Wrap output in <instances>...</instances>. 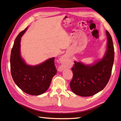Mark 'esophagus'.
<instances>
[{"label": "esophagus", "instance_id": "34e87169", "mask_svg": "<svg viewBox=\"0 0 121 121\" xmlns=\"http://www.w3.org/2000/svg\"><path fill=\"white\" fill-rule=\"evenodd\" d=\"M64 69V66H60V67H59V68H58V70H60V71H62L63 69Z\"/></svg>", "mask_w": 121, "mask_h": 121}]
</instances>
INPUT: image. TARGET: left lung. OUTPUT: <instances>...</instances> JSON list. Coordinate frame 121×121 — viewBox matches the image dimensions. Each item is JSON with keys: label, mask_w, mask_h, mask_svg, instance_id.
I'll return each mask as SVG.
<instances>
[{"label": "left lung", "mask_w": 121, "mask_h": 121, "mask_svg": "<svg viewBox=\"0 0 121 121\" xmlns=\"http://www.w3.org/2000/svg\"><path fill=\"white\" fill-rule=\"evenodd\" d=\"M107 50L101 60L92 65L74 61L71 68L73 77L70 82L71 90L81 97H90L103 90L111 75L114 50L112 37L108 31Z\"/></svg>", "instance_id": "obj_1"}]
</instances>
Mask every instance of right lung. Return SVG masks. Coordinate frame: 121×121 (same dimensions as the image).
<instances>
[{
	"label": "right lung",
	"mask_w": 121,
	"mask_h": 121,
	"mask_svg": "<svg viewBox=\"0 0 121 121\" xmlns=\"http://www.w3.org/2000/svg\"><path fill=\"white\" fill-rule=\"evenodd\" d=\"M28 27L21 32L14 42L10 55V70L13 80L27 94H43L50 87L52 79L57 73L54 59L51 58L38 65H27L20 54L21 37Z\"/></svg>",
	"instance_id": "obj_1"
}]
</instances>
